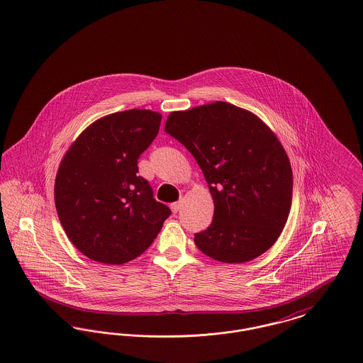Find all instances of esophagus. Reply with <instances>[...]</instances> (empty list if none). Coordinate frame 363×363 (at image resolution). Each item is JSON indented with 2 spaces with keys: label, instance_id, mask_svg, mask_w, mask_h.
<instances>
[{
  "label": "esophagus",
  "instance_id": "obj_1",
  "mask_svg": "<svg viewBox=\"0 0 363 363\" xmlns=\"http://www.w3.org/2000/svg\"><path fill=\"white\" fill-rule=\"evenodd\" d=\"M182 206H184V200L182 199H179L177 203L172 204V209H173L174 213H177L182 208Z\"/></svg>",
  "mask_w": 363,
  "mask_h": 363
}]
</instances>
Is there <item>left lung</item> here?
<instances>
[{
	"instance_id": "obj_1",
	"label": "left lung",
	"mask_w": 363,
	"mask_h": 363,
	"mask_svg": "<svg viewBox=\"0 0 363 363\" xmlns=\"http://www.w3.org/2000/svg\"><path fill=\"white\" fill-rule=\"evenodd\" d=\"M194 156L213 199V219L194 234L211 259H256L281 234L293 200V172L275 133L253 113L227 102L173 111L164 125Z\"/></svg>"
}]
</instances>
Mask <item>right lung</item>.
<instances>
[{
  "label": "right lung",
  "mask_w": 363,
  "mask_h": 363,
  "mask_svg": "<svg viewBox=\"0 0 363 363\" xmlns=\"http://www.w3.org/2000/svg\"><path fill=\"white\" fill-rule=\"evenodd\" d=\"M151 110L118 111L91 123L58 167L54 200L70 242L88 259L125 264L154 242L170 208L138 175V159L159 132Z\"/></svg>",
  "instance_id": "1"
}]
</instances>
